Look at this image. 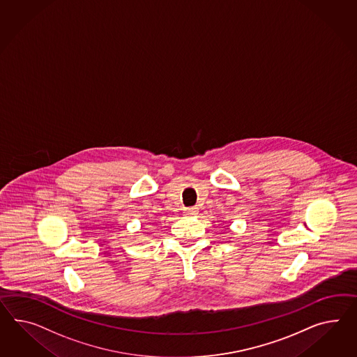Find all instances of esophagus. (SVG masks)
<instances>
[{"label":"esophagus","instance_id":"obj_1","mask_svg":"<svg viewBox=\"0 0 357 357\" xmlns=\"http://www.w3.org/2000/svg\"><path fill=\"white\" fill-rule=\"evenodd\" d=\"M183 213H185L186 216H194V215L198 213V208H197V207H189V208H185Z\"/></svg>","mask_w":357,"mask_h":357}]
</instances>
